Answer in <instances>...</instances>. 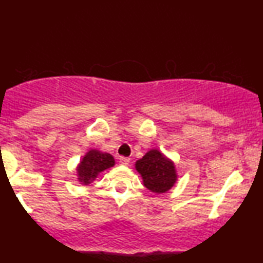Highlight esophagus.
Listing matches in <instances>:
<instances>
[{"label":"esophagus","mask_w":263,"mask_h":263,"mask_svg":"<svg viewBox=\"0 0 263 263\" xmlns=\"http://www.w3.org/2000/svg\"><path fill=\"white\" fill-rule=\"evenodd\" d=\"M129 163H130V158L120 157V164H122V165H129Z\"/></svg>","instance_id":"1"}]
</instances>
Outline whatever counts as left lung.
Masks as SVG:
<instances>
[{"mask_svg":"<svg viewBox=\"0 0 263 263\" xmlns=\"http://www.w3.org/2000/svg\"><path fill=\"white\" fill-rule=\"evenodd\" d=\"M136 171L141 175L143 185L156 194L166 193L177 181L174 161L159 149H151L135 163Z\"/></svg>","mask_w":263,"mask_h":263,"instance_id":"1","label":"left lung"}]
</instances>
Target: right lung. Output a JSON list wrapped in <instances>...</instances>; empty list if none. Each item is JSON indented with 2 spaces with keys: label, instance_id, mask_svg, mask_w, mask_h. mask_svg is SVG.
I'll use <instances>...</instances> for the list:
<instances>
[{
  "label": "right lung",
  "instance_id": "obj_1",
  "mask_svg": "<svg viewBox=\"0 0 263 263\" xmlns=\"http://www.w3.org/2000/svg\"><path fill=\"white\" fill-rule=\"evenodd\" d=\"M115 165L114 157L98 149H89L78 165V179L81 184L87 185L97 178L100 172Z\"/></svg>",
  "mask_w": 263,
  "mask_h": 263
}]
</instances>
